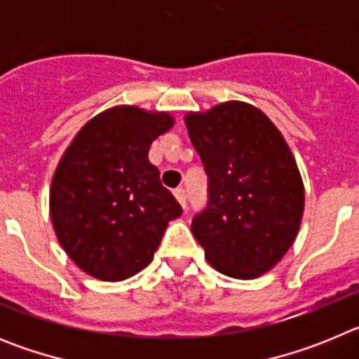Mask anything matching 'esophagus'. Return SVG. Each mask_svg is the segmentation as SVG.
<instances>
[{"instance_id": "1", "label": "esophagus", "mask_w": 359, "mask_h": 359, "mask_svg": "<svg viewBox=\"0 0 359 359\" xmlns=\"http://www.w3.org/2000/svg\"><path fill=\"white\" fill-rule=\"evenodd\" d=\"M174 196H176V199L180 201V205H182L183 208H187V190L183 189V187H177V189H174Z\"/></svg>"}]
</instances>
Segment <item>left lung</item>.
<instances>
[{"mask_svg":"<svg viewBox=\"0 0 359 359\" xmlns=\"http://www.w3.org/2000/svg\"><path fill=\"white\" fill-rule=\"evenodd\" d=\"M208 176V203L192 233L217 271L255 278L291 248L304 214V185L280 131L246 102L185 116Z\"/></svg>","mask_w":359,"mask_h":359,"instance_id":"left-lung-1","label":"left lung"}]
</instances>
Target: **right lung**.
I'll return each mask as SVG.
<instances>
[{
	"label": "right lung",
	"instance_id": "obj_1",
	"mask_svg": "<svg viewBox=\"0 0 359 359\" xmlns=\"http://www.w3.org/2000/svg\"><path fill=\"white\" fill-rule=\"evenodd\" d=\"M172 123L169 113L111 107L86 123L57 165L50 189L53 230L91 277L116 282L142 271L169 221L182 215L149 161L151 144Z\"/></svg>",
	"mask_w": 359,
	"mask_h": 359
}]
</instances>
